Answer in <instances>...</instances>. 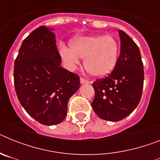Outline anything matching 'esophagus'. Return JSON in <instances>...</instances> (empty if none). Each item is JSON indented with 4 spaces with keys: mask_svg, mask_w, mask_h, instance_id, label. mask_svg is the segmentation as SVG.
<instances>
[{
    "mask_svg": "<svg viewBox=\"0 0 160 160\" xmlns=\"http://www.w3.org/2000/svg\"><path fill=\"white\" fill-rule=\"evenodd\" d=\"M80 82L82 84H87V83H89V82L87 81V79L83 78H80Z\"/></svg>",
    "mask_w": 160,
    "mask_h": 160,
    "instance_id": "1",
    "label": "esophagus"
}]
</instances>
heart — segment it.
I'll use <instances>...</instances> for the list:
<instances>
[{"instance_id": "1", "label": "heart", "mask_w": 160, "mask_h": 160, "mask_svg": "<svg viewBox=\"0 0 160 160\" xmlns=\"http://www.w3.org/2000/svg\"><path fill=\"white\" fill-rule=\"evenodd\" d=\"M70 46H60V54L66 64L73 67L80 63V58H85V69L94 77L108 75L118 62L119 46L111 35L78 37Z\"/></svg>"}]
</instances>
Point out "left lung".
<instances>
[{
    "label": "left lung",
    "mask_w": 160,
    "mask_h": 160,
    "mask_svg": "<svg viewBox=\"0 0 160 160\" xmlns=\"http://www.w3.org/2000/svg\"><path fill=\"white\" fill-rule=\"evenodd\" d=\"M121 47L116 66L104 78L93 83L91 106L100 118L117 122L137 107L143 88V64L139 49L125 32L118 30Z\"/></svg>",
    "instance_id": "8db88e82"
}]
</instances>
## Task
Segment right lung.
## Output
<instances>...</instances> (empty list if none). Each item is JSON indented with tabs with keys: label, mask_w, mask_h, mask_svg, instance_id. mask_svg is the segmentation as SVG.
Returning a JSON list of instances; mask_svg holds the SVG:
<instances>
[{
	"label": "right lung",
	"mask_w": 160,
	"mask_h": 160,
	"mask_svg": "<svg viewBox=\"0 0 160 160\" xmlns=\"http://www.w3.org/2000/svg\"><path fill=\"white\" fill-rule=\"evenodd\" d=\"M55 35L40 26L22 42L14 62V87L26 112L46 126L62 122L70 98L78 90L79 76L61 66Z\"/></svg>",
	"instance_id": "add662e5"
}]
</instances>
